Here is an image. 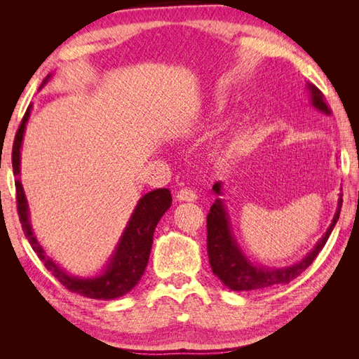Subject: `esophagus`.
I'll use <instances>...</instances> for the list:
<instances>
[{"label": "esophagus", "instance_id": "1", "mask_svg": "<svg viewBox=\"0 0 359 359\" xmlns=\"http://www.w3.org/2000/svg\"><path fill=\"white\" fill-rule=\"evenodd\" d=\"M177 201H182V202H194L197 199V194L193 191V189L189 188H182L180 191H177Z\"/></svg>", "mask_w": 359, "mask_h": 359}]
</instances>
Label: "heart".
Returning <instances> with one entry per match:
<instances>
[{"label": "heart", "instance_id": "heart-1", "mask_svg": "<svg viewBox=\"0 0 359 359\" xmlns=\"http://www.w3.org/2000/svg\"><path fill=\"white\" fill-rule=\"evenodd\" d=\"M238 151H239V148L236 147V144H228V147L225 148V154L226 156H234Z\"/></svg>", "mask_w": 359, "mask_h": 359}]
</instances>
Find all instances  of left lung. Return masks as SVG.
<instances>
[{
  "label": "left lung",
  "instance_id": "8db88e82",
  "mask_svg": "<svg viewBox=\"0 0 359 359\" xmlns=\"http://www.w3.org/2000/svg\"><path fill=\"white\" fill-rule=\"evenodd\" d=\"M307 88L310 90L311 104L315 106L318 111H321L327 116H330V108L327 106L324 95L313 83H307ZM212 191L216 194H222V185L220 182L212 185ZM342 205V194H339L338 199V208L334 212V217L315 248L310 253L296 262L284 269H266V266L251 264L245 255L242 253L238 242H236L234 236L231 233L230 219H228V212L225 210L224 201L216 199V202L211 205L210 212L207 216V248H208V257L212 273L224 282V284L234 290V292H261V290L273 288L288 284L290 280L299 276V274L307 269V266L315 261V257L319 255L325 245L327 239H329L330 233L333 231L334 225H337L341 212Z\"/></svg>",
  "mask_w": 359,
  "mask_h": 359
}]
</instances>
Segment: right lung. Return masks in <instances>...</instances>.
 <instances>
[{
    "instance_id": "add662e5",
    "label": "right lung",
    "mask_w": 359,
    "mask_h": 359,
    "mask_svg": "<svg viewBox=\"0 0 359 359\" xmlns=\"http://www.w3.org/2000/svg\"><path fill=\"white\" fill-rule=\"evenodd\" d=\"M50 75L44 79L43 88L46 83L49 81ZM29 106L25 117L21 120V125L15 135L13 148H12V166L15 174V189H17V207H18V216L20 222L25 231L26 238L34 248L36 256L44 262V266L48 269L53 276H55L62 284L71 290L72 293H79L81 296L90 297V299H116L126 294L128 292L139 284L140 278L143 276L144 269L148 265V259L152 247V236L158 224V220L166 212V210L171 207L172 197L168 188L154 189L148 194H144L137 203V207L133 212L131 219L125 228L123 234L117 243L116 251H114L112 257L109 259L108 265L102 274L95 278H75L67 274L62 266H58L52 261L49 256H46L43 247L38 243L35 234L30 226L29 219V205L25 196V189H22L21 180H20V157H21V143L22 135H25V128L30 116Z\"/></svg>"
}]
</instances>
